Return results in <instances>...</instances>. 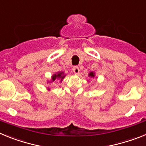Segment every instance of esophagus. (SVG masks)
<instances>
[{
  "label": "esophagus",
  "mask_w": 146,
  "mask_h": 146,
  "mask_svg": "<svg viewBox=\"0 0 146 146\" xmlns=\"http://www.w3.org/2000/svg\"><path fill=\"white\" fill-rule=\"evenodd\" d=\"M72 70H73V72H74V74H79L80 73V69L78 66H74L73 67V69H72Z\"/></svg>",
  "instance_id": "esophagus-1"
}]
</instances>
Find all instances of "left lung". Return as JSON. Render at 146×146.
Masks as SVG:
<instances>
[{
    "label": "left lung",
    "mask_w": 146,
    "mask_h": 146,
    "mask_svg": "<svg viewBox=\"0 0 146 146\" xmlns=\"http://www.w3.org/2000/svg\"><path fill=\"white\" fill-rule=\"evenodd\" d=\"M88 76H89V77H95V74H94L93 72H90V73H89Z\"/></svg>",
    "instance_id": "left-lung-1"
}]
</instances>
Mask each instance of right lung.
<instances>
[{
    "instance_id": "add662e5",
    "label": "right lung",
    "mask_w": 146,
    "mask_h": 146,
    "mask_svg": "<svg viewBox=\"0 0 146 146\" xmlns=\"http://www.w3.org/2000/svg\"><path fill=\"white\" fill-rule=\"evenodd\" d=\"M65 74L63 72H58L57 74H55L52 76V82L55 81L56 79H60V82L62 81V80L64 79V77H65Z\"/></svg>"
}]
</instances>
